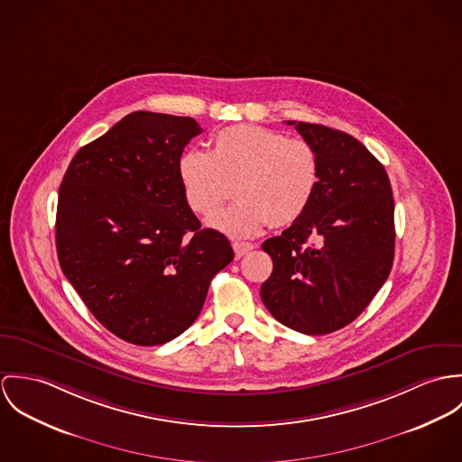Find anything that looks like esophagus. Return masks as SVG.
I'll return each instance as SVG.
<instances>
[{"instance_id":"obj_1","label":"esophagus","mask_w":462,"mask_h":462,"mask_svg":"<svg viewBox=\"0 0 462 462\" xmlns=\"http://www.w3.org/2000/svg\"><path fill=\"white\" fill-rule=\"evenodd\" d=\"M232 246H234V252H236V256H237V258H241V256L250 254V252L255 248V245H252V243H243V241H241V243L237 241V243H234Z\"/></svg>"}]
</instances>
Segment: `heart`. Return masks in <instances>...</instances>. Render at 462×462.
Instances as JSON below:
<instances>
[{
    "instance_id": "1",
    "label": "heart",
    "mask_w": 462,
    "mask_h": 462,
    "mask_svg": "<svg viewBox=\"0 0 462 462\" xmlns=\"http://www.w3.org/2000/svg\"><path fill=\"white\" fill-rule=\"evenodd\" d=\"M179 179L188 206L200 216L212 214L236 186L239 202L216 212L208 225L230 237H254L307 212L320 162L307 140L243 124L216 133L210 154L191 149L180 155Z\"/></svg>"
}]
</instances>
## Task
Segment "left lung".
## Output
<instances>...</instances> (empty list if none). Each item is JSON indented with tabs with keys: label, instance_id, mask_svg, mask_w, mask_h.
<instances>
[{
	"label": "left lung",
	"instance_id": "8db88e82",
	"mask_svg": "<svg viewBox=\"0 0 462 462\" xmlns=\"http://www.w3.org/2000/svg\"><path fill=\"white\" fill-rule=\"evenodd\" d=\"M296 125L319 155L307 212L262 250L273 273L260 298L283 326L328 335L353 322L386 282L395 254L393 195L384 166L344 131Z\"/></svg>",
	"mask_w": 462,
	"mask_h": 462
}]
</instances>
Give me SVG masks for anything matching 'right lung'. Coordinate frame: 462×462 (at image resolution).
I'll return each mask as SVG.
<instances>
[{
  "label": "right lung",
  "instance_id": "right-lung-1",
  "mask_svg": "<svg viewBox=\"0 0 462 462\" xmlns=\"http://www.w3.org/2000/svg\"><path fill=\"white\" fill-rule=\"evenodd\" d=\"M202 133L191 116L134 111L72 157L58 193L56 252L92 315L118 338L161 346L204 307L234 260L230 241L200 228L179 159Z\"/></svg>",
  "mask_w": 462,
  "mask_h": 462
}]
</instances>
